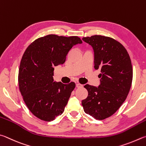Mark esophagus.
<instances>
[{"mask_svg": "<svg viewBox=\"0 0 146 146\" xmlns=\"http://www.w3.org/2000/svg\"><path fill=\"white\" fill-rule=\"evenodd\" d=\"M83 86V85H81L80 83H76V87L77 88H81Z\"/></svg>", "mask_w": 146, "mask_h": 146, "instance_id": "1", "label": "esophagus"}]
</instances>
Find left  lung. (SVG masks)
Returning a JSON list of instances; mask_svg holds the SVG:
<instances>
[{
  "label": "left lung",
  "mask_w": 146,
  "mask_h": 146,
  "mask_svg": "<svg viewBox=\"0 0 146 146\" xmlns=\"http://www.w3.org/2000/svg\"><path fill=\"white\" fill-rule=\"evenodd\" d=\"M94 51V67L100 69L98 87L85 85L88 96L82 101L86 113L97 120L108 118L126 100L131 88L133 68L126 48L113 38L101 35L83 37Z\"/></svg>",
  "instance_id": "1"
}]
</instances>
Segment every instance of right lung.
Here are the masks:
<instances>
[{
	"label": "right lung",
	"mask_w": 146,
	"mask_h": 146,
	"mask_svg": "<svg viewBox=\"0 0 146 146\" xmlns=\"http://www.w3.org/2000/svg\"><path fill=\"white\" fill-rule=\"evenodd\" d=\"M82 40L76 36L48 35L35 40L22 56L19 70V90L30 111L50 122L64 111L74 82H54V66L62 65L74 45Z\"/></svg>",
	"instance_id": "1"
}]
</instances>
